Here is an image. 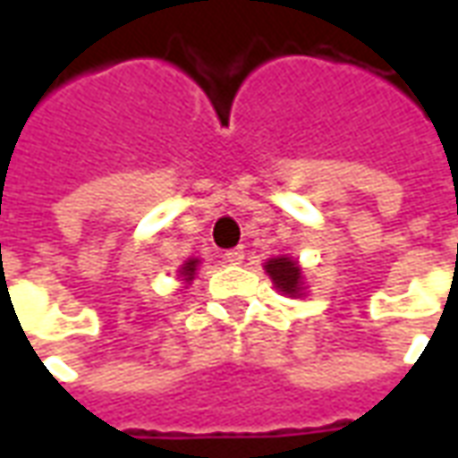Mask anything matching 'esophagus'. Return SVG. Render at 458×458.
Wrapping results in <instances>:
<instances>
[{"label": "esophagus", "instance_id": "34e87169", "mask_svg": "<svg viewBox=\"0 0 458 458\" xmlns=\"http://www.w3.org/2000/svg\"><path fill=\"white\" fill-rule=\"evenodd\" d=\"M245 259V252H242V248H233L225 252V262H230V265H240Z\"/></svg>", "mask_w": 458, "mask_h": 458}]
</instances>
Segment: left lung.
I'll return each instance as SVG.
<instances>
[{
  "label": "left lung",
  "mask_w": 458,
  "mask_h": 458,
  "mask_svg": "<svg viewBox=\"0 0 458 458\" xmlns=\"http://www.w3.org/2000/svg\"><path fill=\"white\" fill-rule=\"evenodd\" d=\"M267 269V275L272 277V282L277 284L279 292H284V294H299V289H301V269L297 267V262H292L289 258H272L265 265Z\"/></svg>",
  "instance_id": "8db88e82"
}]
</instances>
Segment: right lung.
<instances>
[{
    "label": "right lung",
    "instance_id": "right-lung-1",
    "mask_svg": "<svg viewBox=\"0 0 458 458\" xmlns=\"http://www.w3.org/2000/svg\"><path fill=\"white\" fill-rule=\"evenodd\" d=\"M196 267H199V259H189V262L181 267V277L186 279V282H191V279H193V275H196Z\"/></svg>",
    "mask_w": 458,
    "mask_h": 458
}]
</instances>
